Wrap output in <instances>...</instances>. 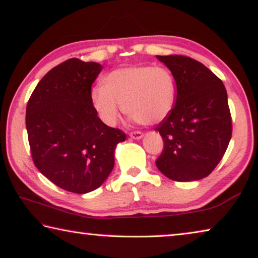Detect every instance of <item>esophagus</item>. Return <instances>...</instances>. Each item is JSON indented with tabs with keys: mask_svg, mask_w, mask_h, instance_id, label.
<instances>
[{
	"mask_svg": "<svg viewBox=\"0 0 258 258\" xmlns=\"http://www.w3.org/2000/svg\"><path fill=\"white\" fill-rule=\"evenodd\" d=\"M130 137L132 138V139L139 140V139H141L142 137H144V133L139 132V131H134V132H131V133H130Z\"/></svg>",
	"mask_w": 258,
	"mask_h": 258,
	"instance_id": "obj_1",
	"label": "esophagus"
}]
</instances>
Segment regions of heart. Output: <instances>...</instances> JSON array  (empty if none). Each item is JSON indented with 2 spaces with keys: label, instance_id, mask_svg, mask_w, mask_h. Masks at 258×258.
Listing matches in <instances>:
<instances>
[{
  "label": "heart",
  "instance_id": "obj_1",
  "mask_svg": "<svg viewBox=\"0 0 258 258\" xmlns=\"http://www.w3.org/2000/svg\"><path fill=\"white\" fill-rule=\"evenodd\" d=\"M92 106L107 125H114L124 111L145 125L159 124L170 114L176 82L167 67L134 64L114 69L91 89Z\"/></svg>",
  "mask_w": 258,
  "mask_h": 258
}]
</instances>
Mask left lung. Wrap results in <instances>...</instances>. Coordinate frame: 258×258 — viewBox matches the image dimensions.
Returning <instances> with one entry per match:
<instances>
[{"mask_svg":"<svg viewBox=\"0 0 258 258\" xmlns=\"http://www.w3.org/2000/svg\"><path fill=\"white\" fill-rule=\"evenodd\" d=\"M170 69L177 97L155 128L163 139L156 167L168 178L190 182L209 176L232 138V117L222 81L199 61L184 55H157Z\"/></svg>","mask_w":258,"mask_h":258,"instance_id":"8db88e82","label":"left lung"}]
</instances>
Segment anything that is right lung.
Here are the masks:
<instances>
[{
	"label": "right lung",
	"mask_w": 258,
	"mask_h": 258,
	"mask_svg": "<svg viewBox=\"0 0 258 258\" xmlns=\"http://www.w3.org/2000/svg\"><path fill=\"white\" fill-rule=\"evenodd\" d=\"M97 62L73 57L52 68L26 105V130L34 166L61 189L87 194L105 182L114 149L126 134L105 125L92 106Z\"/></svg>",
	"instance_id": "obj_1"
}]
</instances>
